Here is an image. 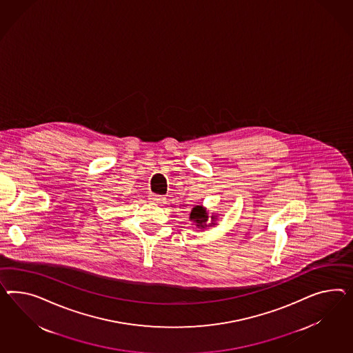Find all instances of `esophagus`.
Wrapping results in <instances>:
<instances>
[{
  "label": "esophagus",
  "instance_id": "34e87169",
  "mask_svg": "<svg viewBox=\"0 0 353 353\" xmlns=\"http://www.w3.org/2000/svg\"><path fill=\"white\" fill-rule=\"evenodd\" d=\"M149 199L152 203H157V204H161L164 201V196L163 195H158V194H150V196H149Z\"/></svg>",
  "mask_w": 353,
  "mask_h": 353
}]
</instances>
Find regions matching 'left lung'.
<instances>
[{"label":"left lung","instance_id":"8db88e82","mask_svg":"<svg viewBox=\"0 0 353 353\" xmlns=\"http://www.w3.org/2000/svg\"><path fill=\"white\" fill-rule=\"evenodd\" d=\"M192 225L196 226V229H208L217 225L219 216L216 213L210 214L208 210L204 205H195L190 212L189 216Z\"/></svg>","mask_w":353,"mask_h":353}]
</instances>
